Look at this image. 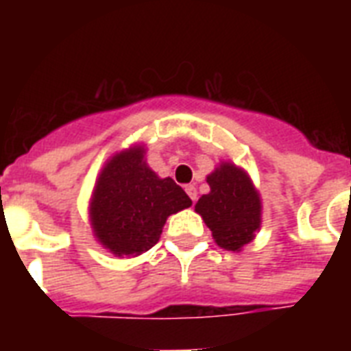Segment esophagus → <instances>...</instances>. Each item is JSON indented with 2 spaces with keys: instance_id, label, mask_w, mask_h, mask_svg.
Instances as JSON below:
<instances>
[{
  "instance_id": "34e87169",
  "label": "esophagus",
  "mask_w": 351,
  "mask_h": 351,
  "mask_svg": "<svg viewBox=\"0 0 351 351\" xmlns=\"http://www.w3.org/2000/svg\"><path fill=\"white\" fill-rule=\"evenodd\" d=\"M186 193L189 195V198H191L193 202H197V187L193 186V184H187Z\"/></svg>"
}]
</instances>
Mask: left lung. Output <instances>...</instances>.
Listing matches in <instances>:
<instances>
[{
    "instance_id": "8db88e82",
    "label": "left lung",
    "mask_w": 351,
    "mask_h": 351,
    "mask_svg": "<svg viewBox=\"0 0 351 351\" xmlns=\"http://www.w3.org/2000/svg\"><path fill=\"white\" fill-rule=\"evenodd\" d=\"M211 191L202 195L195 211L202 215L220 247L240 251L261 228V198L244 171L222 164L208 176Z\"/></svg>"
}]
</instances>
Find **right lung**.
I'll return each mask as SVG.
<instances>
[{"mask_svg": "<svg viewBox=\"0 0 351 351\" xmlns=\"http://www.w3.org/2000/svg\"><path fill=\"white\" fill-rule=\"evenodd\" d=\"M191 206L173 178L143 162V149L112 156L96 184L90 217L96 239L117 256L140 255L158 242L167 217Z\"/></svg>", "mask_w": 351, "mask_h": 351, "instance_id": "right-lung-1", "label": "right lung"}]
</instances>
